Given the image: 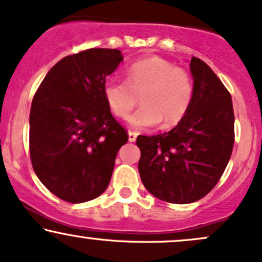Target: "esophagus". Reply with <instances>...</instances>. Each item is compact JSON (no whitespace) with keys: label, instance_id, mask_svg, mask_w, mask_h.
Instances as JSON below:
<instances>
[{"label":"esophagus","instance_id":"obj_1","mask_svg":"<svg viewBox=\"0 0 262 262\" xmlns=\"http://www.w3.org/2000/svg\"><path fill=\"white\" fill-rule=\"evenodd\" d=\"M128 136H129V142H136L137 140V133L136 132H128Z\"/></svg>","mask_w":262,"mask_h":262}]
</instances>
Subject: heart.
Masks as SVG:
<instances>
[{"mask_svg": "<svg viewBox=\"0 0 262 262\" xmlns=\"http://www.w3.org/2000/svg\"><path fill=\"white\" fill-rule=\"evenodd\" d=\"M103 93L111 112L119 119L129 116L140 97L143 105L129 118V123L145 129L162 120L165 126L177 124L190 107L194 84L186 70L150 57L132 63L125 71V80H105Z\"/></svg>", "mask_w": 262, "mask_h": 262, "instance_id": "1", "label": "heart"}]
</instances>
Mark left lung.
Returning <instances> with one entry per match:
<instances>
[{
  "label": "left lung",
  "instance_id": "1",
  "mask_svg": "<svg viewBox=\"0 0 262 262\" xmlns=\"http://www.w3.org/2000/svg\"><path fill=\"white\" fill-rule=\"evenodd\" d=\"M194 93L188 112L170 132L139 136L140 179L150 194L189 204L212 190L228 165L235 140L231 94L211 68L192 57Z\"/></svg>",
  "mask_w": 262,
  "mask_h": 262
}]
</instances>
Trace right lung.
Returning a JSON list of instances; mask_svg holds the SVG:
<instances>
[{"label": "right lung", "mask_w": 262, "mask_h": 262, "mask_svg": "<svg viewBox=\"0 0 262 262\" xmlns=\"http://www.w3.org/2000/svg\"><path fill=\"white\" fill-rule=\"evenodd\" d=\"M123 56L91 48L54 64L34 93L30 155L43 185L72 204L107 189L118 150L128 133L112 116L103 87Z\"/></svg>", "instance_id": "right-lung-1"}]
</instances>
